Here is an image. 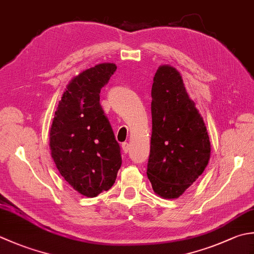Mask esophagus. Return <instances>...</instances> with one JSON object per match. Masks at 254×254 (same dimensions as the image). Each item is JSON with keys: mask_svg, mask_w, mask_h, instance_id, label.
<instances>
[{"mask_svg": "<svg viewBox=\"0 0 254 254\" xmlns=\"http://www.w3.org/2000/svg\"><path fill=\"white\" fill-rule=\"evenodd\" d=\"M122 151L124 152V153H127L128 151H130V144H128L127 142H124V143H122Z\"/></svg>", "mask_w": 254, "mask_h": 254, "instance_id": "obj_1", "label": "esophagus"}]
</instances>
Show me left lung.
Segmentation results:
<instances>
[{"mask_svg":"<svg viewBox=\"0 0 254 254\" xmlns=\"http://www.w3.org/2000/svg\"><path fill=\"white\" fill-rule=\"evenodd\" d=\"M153 81L151 153L146 173L156 195L176 199L205 171L210 158V140L176 68L162 64Z\"/></svg>","mask_w":254,"mask_h":254,"instance_id":"obj_1","label":"left lung"}]
</instances>
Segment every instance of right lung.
I'll return each instance as SVG.
<instances>
[{
  "instance_id": "right-lung-1",
  "label": "right lung",
  "mask_w": 254,
  "mask_h": 254,
  "mask_svg": "<svg viewBox=\"0 0 254 254\" xmlns=\"http://www.w3.org/2000/svg\"><path fill=\"white\" fill-rule=\"evenodd\" d=\"M116 69V64H99L73 77L63 93L49 132L57 170L74 190L90 198L110 190L122 164L120 145L99 94Z\"/></svg>"
}]
</instances>
